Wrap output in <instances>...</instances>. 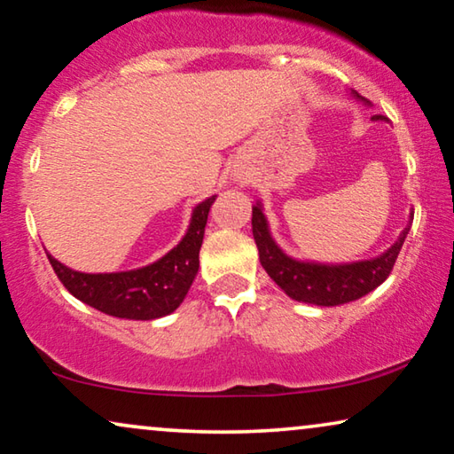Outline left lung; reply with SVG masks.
<instances>
[{
  "mask_svg": "<svg viewBox=\"0 0 454 454\" xmlns=\"http://www.w3.org/2000/svg\"><path fill=\"white\" fill-rule=\"evenodd\" d=\"M358 102L369 104L363 96L352 91ZM372 121H387L385 116L374 114ZM413 221V213L410 215V223L399 233L397 241L389 249L371 260L344 262V264H324V262L297 260L288 255L278 243L274 241L268 219L260 202L252 207V231L255 246L260 252V264L264 266L268 276L285 291L293 301L309 303L317 307H336L356 301L364 294L374 291L383 285L387 276L391 274L402 246L407 238Z\"/></svg>",
  "mask_w": 454,
  "mask_h": 454,
  "instance_id": "8db88e82",
  "label": "left lung"
}]
</instances>
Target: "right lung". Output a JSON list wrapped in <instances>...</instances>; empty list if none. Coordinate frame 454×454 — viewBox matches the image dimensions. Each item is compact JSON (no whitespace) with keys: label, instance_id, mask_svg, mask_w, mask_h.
I'll list each match as a JSON object with an SVG mask.
<instances>
[{"label":"right lung","instance_id":"add662e5","mask_svg":"<svg viewBox=\"0 0 454 454\" xmlns=\"http://www.w3.org/2000/svg\"><path fill=\"white\" fill-rule=\"evenodd\" d=\"M215 196L192 208L184 238L153 264L124 272H77L47 252L63 286L82 303L121 319H160L182 305L199 274V252Z\"/></svg>","mask_w":454,"mask_h":454}]
</instances>
